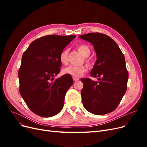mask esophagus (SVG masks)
Returning <instances> with one entry per match:
<instances>
[{
	"label": "esophagus",
	"mask_w": 147,
	"mask_h": 147,
	"mask_svg": "<svg viewBox=\"0 0 147 147\" xmlns=\"http://www.w3.org/2000/svg\"><path fill=\"white\" fill-rule=\"evenodd\" d=\"M73 80H74V82H76V81H78V80L79 78H76V77H73Z\"/></svg>",
	"instance_id": "34e87169"
}]
</instances>
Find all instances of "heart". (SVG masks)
Here are the masks:
<instances>
[{"mask_svg":"<svg viewBox=\"0 0 147 147\" xmlns=\"http://www.w3.org/2000/svg\"><path fill=\"white\" fill-rule=\"evenodd\" d=\"M78 50L81 54L85 57V61L88 64L91 63V60L88 56H90L91 53V49L88 46L85 45H81L78 47ZM68 49L64 50L59 55V60L63 64H67L68 62ZM87 67L86 65H71L64 69L65 74L71 75L74 77H80L83 75V74L86 72Z\"/></svg>","mask_w":147,"mask_h":147,"instance_id":"heart-1","label":"heart"}]
</instances>
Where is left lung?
Segmentation results:
<instances>
[{
	"label": "left lung",
	"mask_w": 147,
	"mask_h": 147,
	"mask_svg": "<svg viewBox=\"0 0 147 147\" xmlns=\"http://www.w3.org/2000/svg\"><path fill=\"white\" fill-rule=\"evenodd\" d=\"M79 37L94 45L97 60L91 71L92 77L81 79V91L84 107L89 112L102 115L117 108L127 90L128 71L125 58L117 43L106 34L89 33Z\"/></svg>",
	"instance_id": "obj_1"
}]
</instances>
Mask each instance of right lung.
I'll list each match as a JSON object with an SVG mask.
<instances>
[{"label":"right lung","mask_w":147,"mask_h":147,"mask_svg":"<svg viewBox=\"0 0 147 147\" xmlns=\"http://www.w3.org/2000/svg\"><path fill=\"white\" fill-rule=\"evenodd\" d=\"M75 37L50 35L38 38L22 56L18 71L20 94L29 109L40 117H53L63 108L73 79L67 74L54 77L61 70V53Z\"/></svg>","instance_id":"obj_1"}]
</instances>
